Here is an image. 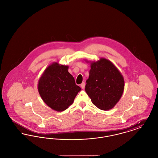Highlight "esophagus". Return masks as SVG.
<instances>
[{"label":"esophagus","instance_id":"34e87169","mask_svg":"<svg viewBox=\"0 0 158 158\" xmlns=\"http://www.w3.org/2000/svg\"><path fill=\"white\" fill-rule=\"evenodd\" d=\"M81 88H82V89H84V88H85V83H82V84L81 85Z\"/></svg>","mask_w":158,"mask_h":158}]
</instances>
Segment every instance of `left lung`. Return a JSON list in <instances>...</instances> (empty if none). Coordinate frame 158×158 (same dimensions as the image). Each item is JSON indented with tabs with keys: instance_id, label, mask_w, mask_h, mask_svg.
Wrapping results in <instances>:
<instances>
[{
	"instance_id": "obj_1",
	"label": "left lung",
	"mask_w": 158,
	"mask_h": 158,
	"mask_svg": "<svg viewBox=\"0 0 158 158\" xmlns=\"http://www.w3.org/2000/svg\"><path fill=\"white\" fill-rule=\"evenodd\" d=\"M124 80L113 63L104 58L90 63L85 91L93 104L102 110L112 109L120 100Z\"/></svg>"
}]
</instances>
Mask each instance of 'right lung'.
Instances as JSON below:
<instances>
[{"label": "right lung", "instance_id": "right-lung-1", "mask_svg": "<svg viewBox=\"0 0 158 158\" xmlns=\"http://www.w3.org/2000/svg\"><path fill=\"white\" fill-rule=\"evenodd\" d=\"M68 66L55 62L49 65L39 79L38 92L43 101L56 111L66 110L81 88L68 72Z\"/></svg>", "mask_w": 158, "mask_h": 158}]
</instances>
